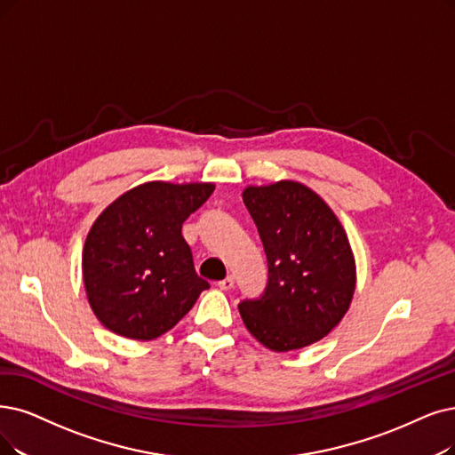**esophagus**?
Returning <instances> with one entry per match:
<instances>
[{
	"label": "esophagus",
	"instance_id": "obj_1",
	"mask_svg": "<svg viewBox=\"0 0 455 455\" xmlns=\"http://www.w3.org/2000/svg\"><path fill=\"white\" fill-rule=\"evenodd\" d=\"M233 285H235V278L233 276H228V278L218 282V287H220L222 291H229V289H233Z\"/></svg>",
	"mask_w": 455,
	"mask_h": 455
}]
</instances>
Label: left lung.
Returning a JSON list of instances; mask_svg holds the SVG:
<instances>
[{"instance_id": "obj_1", "label": "left lung", "mask_w": 455, "mask_h": 455, "mask_svg": "<svg viewBox=\"0 0 455 455\" xmlns=\"http://www.w3.org/2000/svg\"><path fill=\"white\" fill-rule=\"evenodd\" d=\"M244 205L267 253L259 299L239 304L250 334L267 349H302L329 334L355 295L353 250L338 216L297 180L248 187Z\"/></svg>"}]
</instances>
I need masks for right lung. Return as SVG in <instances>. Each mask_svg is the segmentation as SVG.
I'll return each instance as SVG.
<instances>
[{"instance_id": "right-lung-1", "label": "right lung", "mask_w": 455, "mask_h": 455, "mask_svg": "<svg viewBox=\"0 0 455 455\" xmlns=\"http://www.w3.org/2000/svg\"><path fill=\"white\" fill-rule=\"evenodd\" d=\"M212 183L151 180L119 196L91 226L82 275L91 310L123 338L149 341L183 319L209 282L194 268L183 222Z\"/></svg>"}]
</instances>
